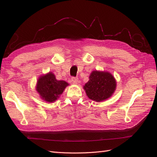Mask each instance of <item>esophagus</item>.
<instances>
[{
    "instance_id": "34e87169",
    "label": "esophagus",
    "mask_w": 157,
    "mask_h": 157,
    "mask_svg": "<svg viewBox=\"0 0 157 157\" xmlns=\"http://www.w3.org/2000/svg\"><path fill=\"white\" fill-rule=\"evenodd\" d=\"M71 80H72V82L74 84H77L78 83V78L77 77H72V78H71Z\"/></svg>"
}]
</instances>
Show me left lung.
I'll list each match as a JSON object with an SVG mask.
<instances>
[{"label": "left lung", "mask_w": 157, "mask_h": 157, "mask_svg": "<svg viewBox=\"0 0 157 157\" xmlns=\"http://www.w3.org/2000/svg\"><path fill=\"white\" fill-rule=\"evenodd\" d=\"M116 88V79L111 73L97 70L92 71L88 82L83 86L88 98L96 102L111 98Z\"/></svg>", "instance_id": "8db88e82"}]
</instances>
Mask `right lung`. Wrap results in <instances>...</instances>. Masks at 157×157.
<instances>
[{
    "label": "right lung",
    "mask_w": 157,
    "mask_h": 157,
    "mask_svg": "<svg viewBox=\"0 0 157 157\" xmlns=\"http://www.w3.org/2000/svg\"><path fill=\"white\" fill-rule=\"evenodd\" d=\"M69 84L64 80H58L54 74L50 71L40 75L37 80L36 90L44 101L53 103L61 96Z\"/></svg>",
    "instance_id": "add662e5"
}]
</instances>
